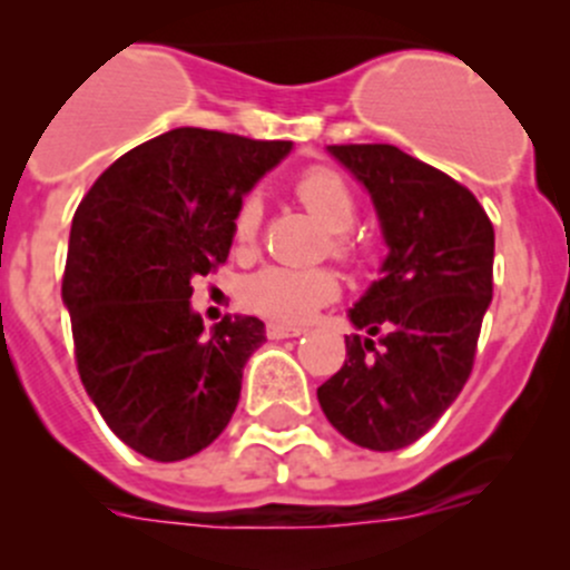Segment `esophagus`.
<instances>
[{
	"label": "esophagus",
	"mask_w": 570,
	"mask_h": 570,
	"mask_svg": "<svg viewBox=\"0 0 570 570\" xmlns=\"http://www.w3.org/2000/svg\"><path fill=\"white\" fill-rule=\"evenodd\" d=\"M264 333H267V338H295V336H301L303 327L281 325V322H267Z\"/></svg>",
	"instance_id": "34e87169"
}]
</instances>
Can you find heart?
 <instances>
[{"label": "heart", "mask_w": 570, "mask_h": 570, "mask_svg": "<svg viewBox=\"0 0 570 570\" xmlns=\"http://www.w3.org/2000/svg\"><path fill=\"white\" fill-rule=\"evenodd\" d=\"M295 195L308 215L331 232V253L350 258L355 253L350 228L355 223V195L342 170L333 165H312L295 178ZM262 228V198L248 193L237 204L232 217L234 243L243 250L253 248ZM338 275L327 267H264L243 284V303L253 314L286 325H301L312 320L322 306L338 297Z\"/></svg>", "instance_id": "obj_1"}]
</instances>
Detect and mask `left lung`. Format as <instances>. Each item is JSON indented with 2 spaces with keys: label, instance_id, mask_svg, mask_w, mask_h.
Segmentation results:
<instances>
[{
  "label": "left lung",
  "instance_id": "1",
  "mask_svg": "<svg viewBox=\"0 0 570 570\" xmlns=\"http://www.w3.org/2000/svg\"><path fill=\"white\" fill-rule=\"evenodd\" d=\"M327 151L372 193L389 256L383 278L350 312L370 336H344L347 358L317 400L353 444L402 450L469 381L493 295V223L469 187L396 146L347 142Z\"/></svg>",
  "mask_w": 570,
  "mask_h": 570
}]
</instances>
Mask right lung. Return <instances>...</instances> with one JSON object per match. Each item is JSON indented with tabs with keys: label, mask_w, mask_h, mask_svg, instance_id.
I'll list each match as a JSON object with an SVG mask.
<instances>
[{
	"label": "right lung",
	"mask_w": 570,
	"mask_h": 570,
	"mask_svg": "<svg viewBox=\"0 0 570 570\" xmlns=\"http://www.w3.org/2000/svg\"><path fill=\"white\" fill-rule=\"evenodd\" d=\"M289 148L181 126L115 159L79 200L62 273L73 358L109 430L151 461L206 450L237 411L264 322L204 333L189 281L226 264L234 209Z\"/></svg>",
	"instance_id": "right-lung-1"
}]
</instances>
